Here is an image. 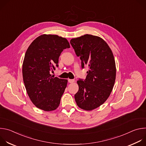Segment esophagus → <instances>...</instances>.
<instances>
[{
	"mask_svg": "<svg viewBox=\"0 0 146 146\" xmlns=\"http://www.w3.org/2000/svg\"><path fill=\"white\" fill-rule=\"evenodd\" d=\"M68 82L69 83H72L74 82V79H68Z\"/></svg>",
	"mask_w": 146,
	"mask_h": 146,
	"instance_id": "34e87169",
	"label": "esophagus"
}]
</instances>
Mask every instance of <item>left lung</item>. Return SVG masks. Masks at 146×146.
<instances>
[{"label":"left lung","instance_id":"obj_1","mask_svg":"<svg viewBox=\"0 0 146 146\" xmlns=\"http://www.w3.org/2000/svg\"><path fill=\"white\" fill-rule=\"evenodd\" d=\"M70 43L81 60V68H89L86 78L77 81L76 102L83 110H94L105 102L113 90L116 76L113 54L106 41L96 36L84 35Z\"/></svg>","mask_w":146,"mask_h":146}]
</instances>
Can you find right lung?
Instances as JSON below:
<instances>
[{
  "instance_id": "1",
  "label": "right lung",
  "mask_w": 146,
  "mask_h": 146,
  "mask_svg": "<svg viewBox=\"0 0 146 146\" xmlns=\"http://www.w3.org/2000/svg\"><path fill=\"white\" fill-rule=\"evenodd\" d=\"M69 48L66 38L42 35L33 41L26 51L23 64L24 82L30 99L41 110L52 111L59 105L68 80L52 77L50 72L58 67L61 52Z\"/></svg>"
}]
</instances>
